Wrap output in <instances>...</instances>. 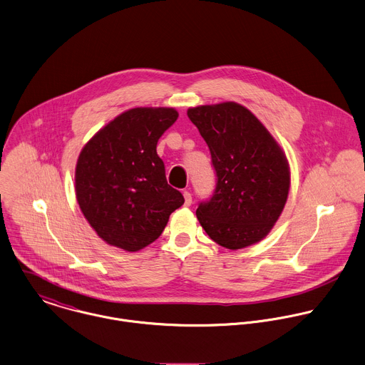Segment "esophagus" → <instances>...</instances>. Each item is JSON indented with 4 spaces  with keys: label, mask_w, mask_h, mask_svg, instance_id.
<instances>
[{
    "label": "esophagus",
    "mask_w": 365,
    "mask_h": 365,
    "mask_svg": "<svg viewBox=\"0 0 365 365\" xmlns=\"http://www.w3.org/2000/svg\"><path fill=\"white\" fill-rule=\"evenodd\" d=\"M183 197H185V206H190L192 205V193L185 190L183 192Z\"/></svg>",
    "instance_id": "esophagus-1"
}]
</instances>
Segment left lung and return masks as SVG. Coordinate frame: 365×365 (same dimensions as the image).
<instances>
[{"label":"left lung","mask_w":365,"mask_h":365,"mask_svg":"<svg viewBox=\"0 0 365 365\" xmlns=\"http://www.w3.org/2000/svg\"><path fill=\"white\" fill-rule=\"evenodd\" d=\"M206 140L217 183L196 216L217 245L239 250L263 240L290 190L287 158L266 126L243 105L220 102L187 109Z\"/></svg>","instance_id":"1"}]
</instances>
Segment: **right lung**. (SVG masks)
<instances>
[{"label":"right lung","mask_w":365,"mask_h":365,"mask_svg":"<svg viewBox=\"0 0 365 365\" xmlns=\"http://www.w3.org/2000/svg\"><path fill=\"white\" fill-rule=\"evenodd\" d=\"M179 113L175 108H132L99 129L75 168L81 212L110 246L138 252L153 243L185 199L166 182L156 145Z\"/></svg>","instance_id":"1"}]
</instances>
